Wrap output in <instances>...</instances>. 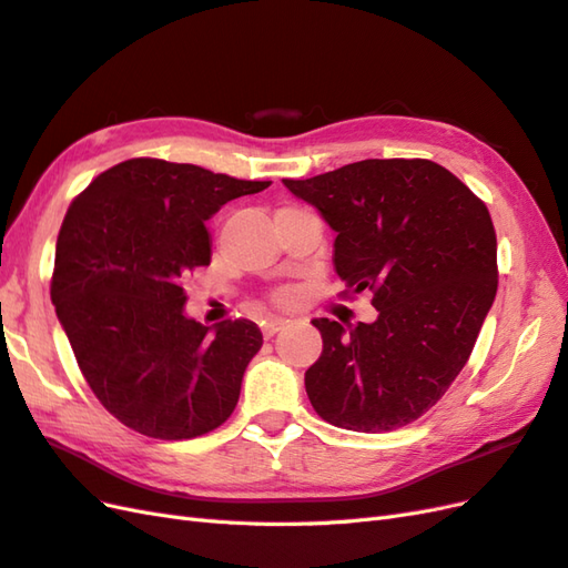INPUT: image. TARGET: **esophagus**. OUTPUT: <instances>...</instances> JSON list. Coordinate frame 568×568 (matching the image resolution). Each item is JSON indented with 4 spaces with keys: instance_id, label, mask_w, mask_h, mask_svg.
Instances as JSON below:
<instances>
[{
    "instance_id": "esophagus-1",
    "label": "esophagus",
    "mask_w": 568,
    "mask_h": 568,
    "mask_svg": "<svg viewBox=\"0 0 568 568\" xmlns=\"http://www.w3.org/2000/svg\"><path fill=\"white\" fill-rule=\"evenodd\" d=\"M258 326H261V333H264V338H271V336H275V333H278L285 326V318L266 316V318H261Z\"/></svg>"
}]
</instances>
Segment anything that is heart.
<instances>
[{
	"instance_id": "b5f03b06",
	"label": "heart",
	"mask_w": 568,
	"mask_h": 568,
	"mask_svg": "<svg viewBox=\"0 0 568 568\" xmlns=\"http://www.w3.org/2000/svg\"><path fill=\"white\" fill-rule=\"evenodd\" d=\"M278 300H281V302H287V295H281Z\"/></svg>"
}]
</instances>
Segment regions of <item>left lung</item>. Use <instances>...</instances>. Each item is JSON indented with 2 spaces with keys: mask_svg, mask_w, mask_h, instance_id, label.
I'll list each match as a JSON object with an SVG mask.
<instances>
[{
  "mask_svg": "<svg viewBox=\"0 0 568 568\" xmlns=\"http://www.w3.org/2000/svg\"><path fill=\"white\" fill-rule=\"evenodd\" d=\"M283 184L336 230V273L353 293L372 290L379 312L351 328L312 322L324 338L304 372L314 410L367 434L415 423L465 367L497 295L487 206L423 158L359 160Z\"/></svg>",
  "mask_w": 568,
  "mask_h": 568,
  "instance_id": "left-lung-1",
  "label": "left lung"
}]
</instances>
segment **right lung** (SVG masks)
<instances>
[{"label": "right lung", "instance_id": "add662e5", "mask_svg": "<svg viewBox=\"0 0 568 568\" xmlns=\"http://www.w3.org/2000/svg\"><path fill=\"white\" fill-rule=\"evenodd\" d=\"M271 182L132 158L71 201L50 295L83 379L122 425L180 442L221 427L264 336L250 318L203 326L182 281L211 264L206 221Z\"/></svg>", "mask_w": 568, "mask_h": 568}]
</instances>
